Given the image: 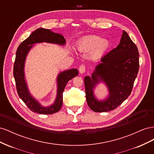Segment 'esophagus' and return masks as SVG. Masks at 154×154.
<instances>
[{
  "label": "esophagus",
  "mask_w": 154,
  "mask_h": 154,
  "mask_svg": "<svg viewBox=\"0 0 154 154\" xmlns=\"http://www.w3.org/2000/svg\"><path fill=\"white\" fill-rule=\"evenodd\" d=\"M85 71H86V67L84 65L82 64L80 67H79V71H80V72L81 74L84 73L85 72Z\"/></svg>",
  "instance_id": "34e87169"
}]
</instances>
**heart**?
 <instances>
[{
    "label": "heart",
    "mask_w": 154,
    "mask_h": 154,
    "mask_svg": "<svg viewBox=\"0 0 154 154\" xmlns=\"http://www.w3.org/2000/svg\"><path fill=\"white\" fill-rule=\"evenodd\" d=\"M110 48V42L102 39L97 35H91L82 38L77 44L78 51L83 53L90 52V57L93 60L101 58Z\"/></svg>",
    "instance_id": "b5f03b06"
}]
</instances>
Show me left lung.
<instances>
[{
    "mask_svg": "<svg viewBox=\"0 0 154 154\" xmlns=\"http://www.w3.org/2000/svg\"><path fill=\"white\" fill-rule=\"evenodd\" d=\"M101 61L91 78L87 76L84 78L87 104L96 112L115 109L131 94L139 67L137 48L123 31L117 48L105 55ZM101 81L109 91V97L104 101L96 100L93 93L95 85Z\"/></svg>",
    "mask_w": 154,
    "mask_h": 154,
    "instance_id": "8db88e82",
    "label": "left lung"
}]
</instances>
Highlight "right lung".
<instances>
[{
    "mask_svg": "<svg viewBox=\"0 0 154 154\" xmlns=\"http://www.w3.org/2000/svg\"><path fill=\"white\" fill-rule=\"evenodd\" d=\"M42 42L63 45L66 44V42L62 35L55 33L50 29L44 28L36 29L18 46L13 66V76L15 78L18 94L26 106L34 112L42 114H51L57 112L61 109L65 87L70 80L78 75V71L76 69H72L60 72L57 77V96L54 104L48 107L42 106L38 101L30 94L26 82L24 71L25 60L27 53L34 44Z\"/></svg>",
    "mask_w": 154,
    "mask_h": 154,
    "instance_id": "obj_1",
    "label": "right lung"
}]
</instances>
